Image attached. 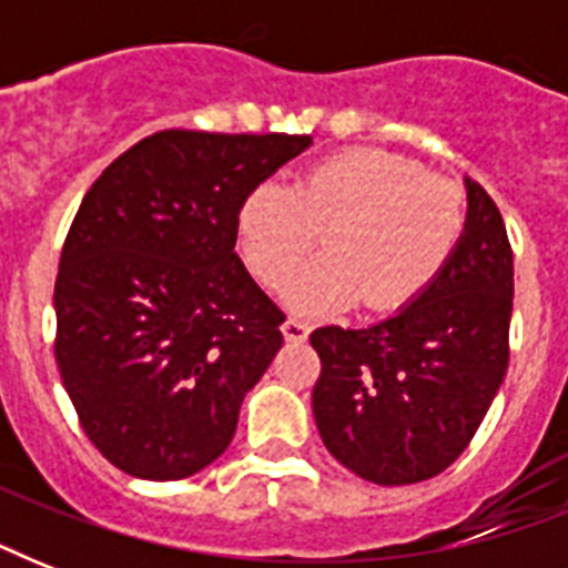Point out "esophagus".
<instances>
[{
	"instance_id": "esophagus-1",
	"label": "esophagus",
	"mask_w": 568,
	"mask_h": 568,
	"mask_svg": "<svg viewBox=\"0 0 568 568\" xmlns=\"http://www.w3.org/2000/svg\"><path fill=\"white\" fill-rule=\"evenodd\" d=\"M283 336H285V342H306V336H310V327H306L303 321L288 318L283 324Z\"/></svg>"
}]
</instances>
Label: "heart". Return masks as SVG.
I'll return each instance as SVG.
<instances>
[{
    "instance_id": "b5f03b06",
    "label": "heart",
    "mask_w": 568,
    "mask_h": 568,
    "mask_svg": "<svg viewBox=\"0 0 568 568\" xmlns=\"http://www.w3.org/2000/svg\"><path fill=\"white\" fill-rule=\"evenodd\" d=\"M235 230L244 262L265 285L292 276L324 230L327 253L285 285L294 312L318 315L354 301L386 312L415 301L445 271L466 230V200L404 155L351 150L294 185H256L239 205Z\"/></svg>"
}]
</instances>
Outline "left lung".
Returning <instances> with one entry per match:
<instances>
[{"label":"left lung","instance_id":"left-lung-1","mask_svg":"<svg viewBox=\"0 0 568 568\" xmlns=\"http://www.w3.org/2000/svg\"><path fill=\"white\" fill-rule=\"evenodd\" d=\"M466 230L415 301L372 327H318L312 413L327 450L363 480L418 484L468 448L510 359L513 250L501 212L466 176Z\"/></svg>","mask_w":568,"mask_h":568}]
</instances>
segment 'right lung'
<instances>
[{"instance_id":"1","label":"right lung","mask_w":568,"mask_h":568,"mask_svg":"<svg viewBox=\"0 0 568 568\" xmlns=\"http://www.w3.org/2000/svg\"><path fill=\"white\" fill-rule=\"evenodd\" d=\"M310 146L164 129L84 194L58 265L55 363L88 439L120 471L182 480L230 448L285 321L235 253V217Z\"/></svg>"}]
</instances>
